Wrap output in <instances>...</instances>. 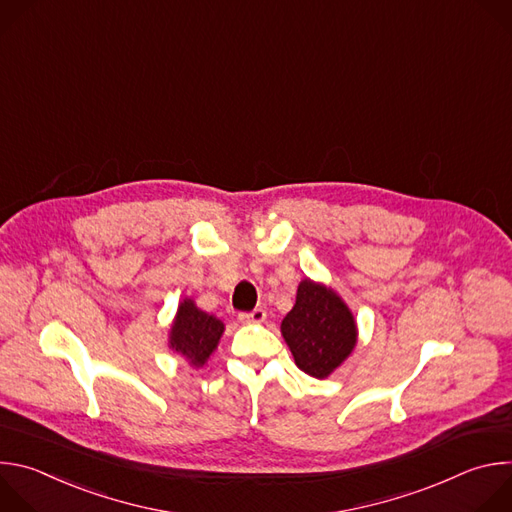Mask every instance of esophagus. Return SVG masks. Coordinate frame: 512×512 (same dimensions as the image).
I'll list each match as a JSON object with an SVG mask.
<instances>
[{
  "mask_svg": "<svg viewBox=\"0 0 512 512\" xmlns=\"http://www.w3.org/2000/svg\"><path fill=\"white\" fill-rule=\"evenodd\" d=\"M265 318H267V312H265L263 308H255L253 312H243V314H239V320H241L243 324H261Z\"/></svg>",
  "mask_w": 512,
  "mask_h": 512,
  "instance_id": "34e87169",
  "label": "esophagus"
}]
</instances>
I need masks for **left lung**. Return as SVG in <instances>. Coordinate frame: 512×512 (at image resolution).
I'll return each instance as SVG.
<instances>
[{
    "label": "left lung",
    "instance_id": "obj_1",
    "mask_svg": "<svg viewBox=\"0 0 512 512\" xmlns=\"http://www.w3.org/2000/svg\"><path fill=\"white\" fill-rule=\"evenodd\" d=\"M281 334L298 369L324 379L352 352L356 324L346 304L332 289L304 279L296 306L283 318Z\"/></svg>",
    "mask_w": 512,
    "mask_h": 512
}]
</instances>
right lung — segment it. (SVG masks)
<instances>
[{
	"mask_svg": "<svg viewBox=\"0 0 512 512\" xmlns=\"http://www.w3.org/2000/svg\"><path fill=\"white\" fill-rule=\"evenodd\" d=\"M223 330L225 326L221 320L198 310L192 300H184L170 332V344L194 367H202L221 340Z\"/></svg>",
	"mask_w": 512,
	"mask_h": 512,
	"instance_id": "1",
	"label": "right lung"
}]
</instances>
